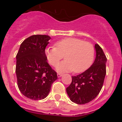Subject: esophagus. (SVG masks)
Returning a JSON list of instances; mask_svg holds the SVG:
<instances>
[{"label":"esophagus","instance_id":"esophagus-1","mask_svg":"<svg viewBox=\"0 0 122 122\" xmlns=\"http://www.w3.org/2000/svg\"><path fill=\"white\" fill-rule=\"evenodd\" d=\"M62 76H63V74H61V73H57V77H62Z\"/></svg>","mask_w":122,"mask_h":122}]
</instances>
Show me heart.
I'll return each mask as SVG.
<instances>
[{"label": "heart", "instance_id": "1", "mask_svg": "<svg viewBox=\"0 0 122 122\" xmlns=\"http://www.w3.org/2000/svg\"><path fill=\"white\" fill-rule=\"evenodd\" d=\"M54 46L47 48L45 51L48 62L56 66L65 55V60L56 66L59 72L76 73L85 71L92 64L95 50L90 43L84 41L77 38H66L56 42Z\"/></svg>", "mask_w": 122, "mask_h": 122}]
</instances>
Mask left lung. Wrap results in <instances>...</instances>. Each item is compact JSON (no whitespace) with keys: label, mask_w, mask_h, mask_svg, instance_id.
I'll use <instances>...</instances> for the list:
<instances>
[{"label":"left lung","mask_w":122,"mask_h":122,"mask_svg":"<svg viewBox=\"0 0 122 122\" xmlns=\"http://www.w3.org/2000/svg\"><path fill=\"white\" fill-rule=\"evenodd\" d=\"M96 57L93 63L87 70L72 76L71 84L66 88L70 100L77 104L89 103L101 91L106 76V57L98 44L95 45Z\"/></svg>","instance_id":"1"}]
</instances>
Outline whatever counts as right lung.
Returning a JSON list of instances; mask_svg holds the SVG:
<instances>
[{"instance_id": "add662e5", "label": "right lung", "mask_w": 122, "mask_h": 122, "mask_svg": "<svg viewBox=\"0 0 122 122\" xmlns=\"http://www.w3.org/2000/svg\"><path fill=\"white\" fill-rule=\"evenodd\" d=\"M50 39L48 35L30 36L21 43L16 57L18 88L31 100L45 98L57 79V73L48 64L45 53Z\"/></svg>"}]
</instances>
